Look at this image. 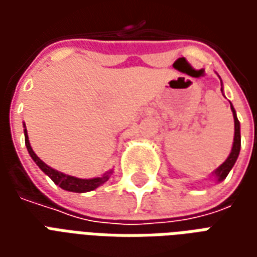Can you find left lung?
<instances>
[{
    "label": "left lung",
    "instance_id": "obj_1",
    "mask_svg": "<svg viewBox=\"0 0 257 257\" xmlns=\"http://www.w3.org/2000/svg\"><path fill=\"white\" fill-rule=\"evenodd\" d=\"M230 107H231L232 111V117H234V142H232V149L230 156L227 157V160L220 167L216 169L215 172L212 173V176L217 178V182H221L227 178L228 172L231 171V168L234 167V164L237 161L238 156H239V150H241V131H239V121L237 118V112L234 110V107L230 103Z\"/></svg>",
    "mask_w": 257,
    "mask_h": 257
}]
</instances>
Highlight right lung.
I'll return each mask as SVG.
<instances>
[{"mask_svg": "<svg viewBox=\"0 0 257 257\" xmlns=\"http://www.w3.org/2000/svg\"><path fill=\"white\" fill-rule=\"evenodd\" d=\"M25 142H26V147H27V151H29V154H30L31 158L34 160V162H36L37 165L40 167V169H41L42 172L52 179L53 183L58 184L60 189L67 190V191H73V193H86V191H92V190L97 189L99 186H101L103 183H106L107 180H108V178H110V173L111 172L103 175L101 178L79 179V178H74V176H70V175H64V173L59 172V171L53 169V168L48 167L45 162L37 157L36 153H34L33 149H31L26 125H25Z\"/></svg>", "mask_w": 257, "mask_h": 257, "instance_id": "obj_1", "label": "right lung"}]
</instances>
